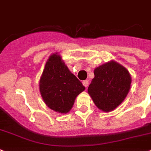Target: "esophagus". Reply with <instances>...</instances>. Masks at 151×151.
<instances>
[{
  "label": "esophagus",
  "mask_w": 151,
  "mask_h": 151,
  "mask_svg": "<svg viewBox=\"0 0 151 151\" xmlns=\"http://www.w3.org/2000/svg\"><path fill=\"white\" fill-rule=\"evenodd\" d=\"M82 84H83V86H84L86 88H87V87H88V80L83 81V82H82Z\"/></svg>",
  "instance_id": "1"
}]
</instances>
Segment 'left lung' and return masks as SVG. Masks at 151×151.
I'll list each match as a JSON object with an SVG mask.
<instances>
[{
	"mask_svg": "<svg viewBox=\"0 0 151 151\" xmlns=\"http://www.w3.org/2000/svg\"><path fill=\"white\" fill-rule=\"evenodd\" d=\"M94 74L88 93L100 110L111 111L128 94L131 75L123 65L113 60L95 68Z\"/></svg>",
	"mask_w": 151,
	"mask_h": 151,
	"instance_id": "1",
	"label": "left lung"
}]
</instances>
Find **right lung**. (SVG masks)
Here are the masks:
<instances>
[{"mask_svg":"<svg viewBox=\"0 0 151 151\" xmlns=\"http://www.w3.org/2000/svg\"><path fill=\"white\" fill-rule=\"evenodd\" d=\"M86 89L57 53L49 57L40 79V91L45 104L56 112L66 114L75 99Z\"/></svg>","mask_w":151,"mask_h":151,"instance_id":"add662e5","label":"right lung"}]
</instances>
